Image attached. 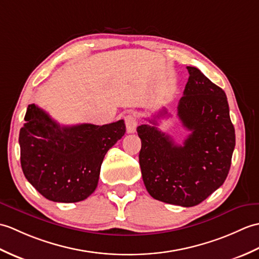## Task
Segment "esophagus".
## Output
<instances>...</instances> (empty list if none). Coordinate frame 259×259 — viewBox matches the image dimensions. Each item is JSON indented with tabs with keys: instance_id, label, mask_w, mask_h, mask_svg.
Listing matches in <instances>:
<instances>
[{
	"instance_id": "1",
	"label": "esophagus",
	"mask_w": 259,
	"mask_h": 259,
	"mask_svg": "<svg viewBox=\"0 0 259 259\" xmlns=\"http://www.w3.org/2000/svg\"><path fill=\"white\" fill-rule=\"evenodd\" d=\"M125 119V125H126V131L127 133H135L136 127H137V119L133 114H127L124 117Z\"/></svg>"
}]
</instances>
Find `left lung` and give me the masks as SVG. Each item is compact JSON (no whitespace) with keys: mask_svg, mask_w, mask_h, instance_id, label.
<instances>
[{"mask_svg":"<svg viewBox=\"0 0 259 259\" xmlns=\"http://www.w3.org/2000/svg\"><path fill=\"white\" fill-rule=\"evenodd\" d=\"M188 82L177 116L191 132L183 145L160 132L156 120L141 125L140 166L149 195L160 202L192 207L225 182L235 148V128L225 92L198 68L187 66ZM166 111L162 112L163 115Z\"/></svg>","mask_w":259,"mask_h":259,"instance_id":"1","label":"left lung"}]
</instances>
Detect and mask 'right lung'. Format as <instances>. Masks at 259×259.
<instances>
[{
  "instance_id": "right-lung-1",
  "label": "right lung",
  "mask_w": 259,
  "mask_h": 259,
  "mask_svg": "<svg viewBox=\"0 0 259 259\" xmlns=\"http://www.w3.org/2000/svg\"><path fill=\"white\" fill-rule=\"evenodd\" d=\"M24 120L22 170L39 194L57 203L81 202L95 191L105 154L126 131L123 119L62 126L35 104L28 105Z\"/></svg>"
}]
</instances>
